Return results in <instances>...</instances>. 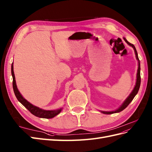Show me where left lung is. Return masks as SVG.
Listing matches in <instances>:
<instances>
[{"label":"left lung","instance_id":"obj_1","mask_svg":"<svg viewBox=\"0 0 152 152\" xmlns=\"http://www.w3.org/2000/svg\"><path fill=\"white\" fill-rule=\"evenodd\" d=\"M124 40H125V42L128 44V45H129L130 46H132L133 48H134L135 56H136V58H137V60L138 61V64H139L138 66H138V69H137V73L136 84H135V86L134 88V90H133V91H132V93L129 94V95L127 97V99L125 100L124 102L123 103V104H122L119 108L117 109L116 110H115V111H112V112H104V111H101L102 113H104V114H112V113H119V112H121V111H123V110H124L129 105V103H130L132 101V100L134 99V98L135 97V96L137 94L139 90V88H140V61H139V57H138L137 52L136 48L134 46V44L129 43L125 38H124Z\"/></svg>","mask_w":152,"mask_h":152}]
</instances>
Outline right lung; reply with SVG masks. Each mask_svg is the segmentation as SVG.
<instances>
[{
  "mask_svg": "<svg viewBox=\"0 0 152 152\" xmlns=\"http://www.w3.org/2000/svg\"><path fill=\"white\" fill-rule=\"evenodd\" d=\"M12 75L13 77V88L15 95L17 100L19 101L22 104H23L26 108L28 109L33 115L35 116L38 117L40 118H45V119H51L53 118L60 113L62 111V108L57 109L54 110H45L41 108H39V107H37L34 105L31 104L30 102H29L27 100H26L23 95L18 91L17 87L15 77V74L13 72V63L12 64Z\"/></svg>",
  "mask_w": 152,
  "mask_h": 152,
  "instance_id": "1",
  "label": "right lung"
}]
</instances>
